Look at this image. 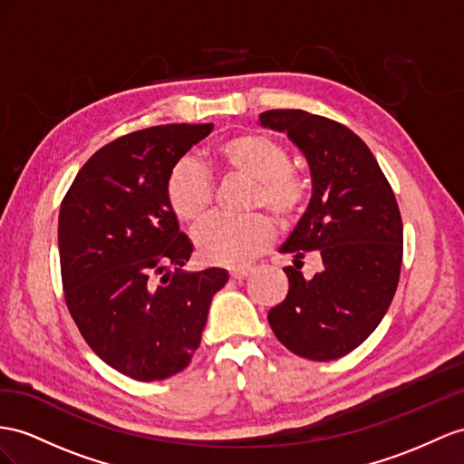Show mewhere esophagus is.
<instances>
[{"mask_svg":"<svg viewBox=\"0 0 464 464\" xmlns=\"http://www.w3.org/2000/svg\"><path fill=\"white\" fill-rule=\"evenodd\" d=\"M229 275H231V278H233V280H243V278H246L248 275H251V268H248V266L231 268V270H229Z\"/></svg>","mask_w":464,"mask_h":464,"instance_id":"1","label":"esophagus"}]
</instances>
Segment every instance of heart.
<instances>
[{
  "label": "heart",
  "instance_id": "b5f03b06",
  "mask_svg": "<svg viewBox=\"0 0 464 464\" xmlns=\"http://www.w3.org/2000/svg\"><path fill=\"white\" fill-rule=\"evenodd\" d=\"M218 154L225 166L256 182L253 208H266L276 219H288L302 206L305 182L290 166V152L278 139L246 130L225 139ZM166 196L178 219L196 223L213 201V178L198 159L184 157L172 166ZM272 237L275 225L260 213L243 219L213 216L196 227L194 243L209 263L241 266L263 253Z\"/></svg>",
  "mask_w": 464,
  "mask_h": 464
}]
</instances>
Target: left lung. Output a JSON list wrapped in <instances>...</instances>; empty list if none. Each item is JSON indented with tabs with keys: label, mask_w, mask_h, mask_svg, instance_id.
I'll list each match as a JSON object with an SVG mask.
<instances>
[{
	"label": "left lung",
	"mask_w": 464,
	"mask_h": 464,
	"mask_svg": "<svg viewBox=\"0 0 464 464\" xmlns=\"http://www.w3.org/2000/svg\"><path fill=\"white\" fill-rule=\"evenodd\" d=\"M258 121L286 133L312 174L310 204L280 246L294 255L284 268L290 290L268 324L298 356L334 361L372 334L396 294L403 253L396 198L371 149L345 125L302 110H270ZM312 250L324 266L305 281L297 265Z\"/></svg>",
	"instance_id": "1"
}]
</instances>
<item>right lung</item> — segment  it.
Segmentation results:
<instances>
[{
    "mask_svg": "<svg viewBox=\"0 0 464 464\" xmlns=\"http://www.w3.org/2000/svg\"><path fill=\"white\" fill-rule=\"evenodd\" d=\"M211 123L159 125L102 147L82 166L58 216L70 315L103 362L152 382L192 361L227 270L188 272L194 245L166 196L172 166Z\"/></svg>",
    "mask_w": 464,
    "mask_h": 464,
    "instance_id": "add662e5",
    "label": "right lung"
}]
</instances>
